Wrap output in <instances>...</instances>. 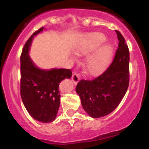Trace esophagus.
<instances>
[{"label": "esophagus", "mask_w": 149, "mask_h": 149, "mask_svg": "<svg viewBox=\"0 0 149 149\" xmlns=\"http://www.w3.org/2000/svg\"><path fill=\"white\" fill-rule=\"evenodd\" d=\"M80 78H81L80 74L74 73V74H73V76H72V81H73V83L76 84L79 81V80H80Z\"/></svg>", "instance_id": "34e87169"}]
</instances>
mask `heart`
<instances>
[{"instance_id": "heart-1", "label": "heart", "mask_w": 149, "mask_h": 149, "mask_svg": "<svg viewBox=\"0 0 149 149\" xmlns=\"http://www.w3.org/2000/svg\"><path fill=\"white\" fill-rule=\"evenodd\" d=\"M105 41L106 37L103 34H91L76 47V52L79 55H86L97 49ZM112 55V47L105 45L88 56L85 64V68L87 73L95 75L102 71L110 62Z\"/></svg>"}]
</instances>
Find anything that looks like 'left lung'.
Returning <instances> with one entry per match:
<instances>
[{
    "label": "left lung",
    "mask_w": 149,
    "mask_h": 149,
    "mask_svg": "<svg viewBox=\"0 0 149 149\" xmlns=\"http://www.w3.org/2000/svg\"><path fill=\"white\" fill-rule=\"evenodd\" d=\"M115 31L119 44L111 65L98 77L82 79L76 86L84 109L91 118H102L115 110L128 88L129 49L121 33Z\"/></svg>",
    "instance_id": "obj_1"
}]
</instances>
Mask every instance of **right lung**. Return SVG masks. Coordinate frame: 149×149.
I'll return each instance as SVG.
<instances>
[{
    "label": "right lung",
    "mask_w": 149,
    "mask_h": 149,
    "mask_svg": "<svg viewBox=\"0 0 149 149\" xmlns=\"http://www.w3.org/2000/svg\"><path fill=\"white\" fill-rule=\"evenodd\" d=\"M34 31L25 43L21 55L20 93L29 115L36 120L51 123L55 119L60 107L59 84L72 76L70 69L41 70L34 65L28 55L34 36L43 30Z\"/></svg>",
    "instance_id": "add662e5"
}]
</instances>
